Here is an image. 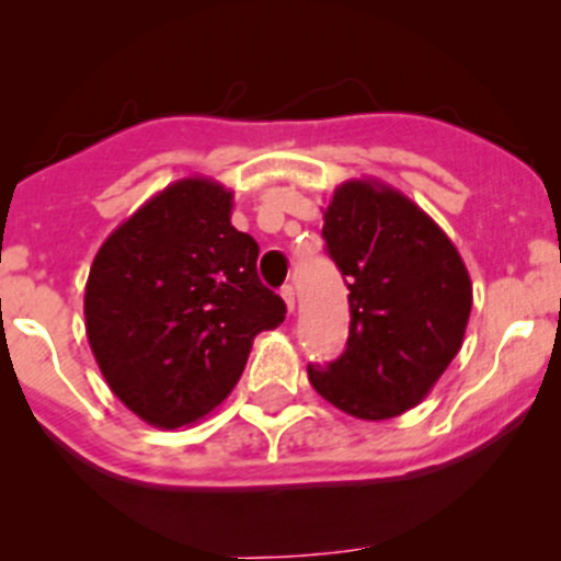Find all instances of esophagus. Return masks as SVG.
<instances>
[{
  "mask_svg": "<svg viewBox=\"0 0 561 561\" xmlns=\"http://www.w3.org/2000/svg\"><path fill=\"white\" fill-rule=\"evenodd\" d=\"M282 298H285V304H287V312H293V309H296V287L293 285L282 287Z\"/></svg>",
  "mask_w": 561,
  "mask_h": 561,
  "instance_id": "obj_1",
  "label": "esophagus"
}]
</instances>
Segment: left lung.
<instances>
[{
    "instance_id": "obj_1",
    "label": "left lung",
    "mask_w": 561,
    "mask_h": 561,
    "mask_svg": "<svg viewBox=\"0 0 561 561\" xmlns=\"http://www.w3.org/2000/svg\"><path fill=\"white\" fill-rule=\"evenodd\" d=\"M322 239L347 282V347L309 382L360 421H388L426 399L461 350L472 282L454 241L407 195L344 181L325 208Z\"/></svg>"
}]
</instances>
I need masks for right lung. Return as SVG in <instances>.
Returning a JSON list of instances; mask_svg holds the SVG:
<instances>
[{
	"instance_id": "1",
	"label": "right lung",
	"mask_w": 561,
	"mask_h": 561,
	"mask_svg": "<svg viewBox=\"0 0 561 561\" xmlns=\"http://www.w3.org/2000/svg\"><path fill=\"white\" fill-rule=\"evenodd\" d=\"M233 192L181 179L118 225L89 271L83 314L100 371L146 423L179 428L236 388L252 339L287 307L257 276Z\"/></svg>"
}]
</instances>
